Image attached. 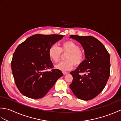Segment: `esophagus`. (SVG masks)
I'll return each mask as SVG.
<instances>
[{"instance_id": "obj_1", "label": "esophagus", "mask_w": 121, "mask_h": 121, "mask_svg": "<svg viewBox=\"0 0 121 121\" xmlns=\"http://www.w3.org/2000/svg\"><path fill=\"white\" fill-rule=\"evenodd\" d=\"M63 74H64V75H66V74H68V73L67 72H63Z\"/></svg>"}]
</instances>
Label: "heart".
Listing matches in <instances>:
<instances>
[{
    "instance_id": "1",
    "label": "heart",
    "mask_w": 121,
    "mask_h": 121,
    "mask_svg": "<svg viewBox=\"0 0 121 121\" xmlns=\"http://www.w3.org/2000/svg\"><path fill=\"white\" fill-rule=\"evenodd\" d=\"M62 53L66 54L65 62H61L56 65V68L62 71L71 70L75 65L79 66L83 63L85 55L83 50L79 49V46L71 40L65 41L61 43V47L53 44L50 47L48 51L49 58L53 62L57 63L60 60Z\"/></svg>"
}]
</instances>
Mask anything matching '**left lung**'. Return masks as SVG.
Wrapping results in <instances>:
<instances>
[{
	"label": "left lung",
	"instance_id": "left-lung-1",
	"mask_svg": "<svg viewBox=\"0 0 121 121\" xmlns=\"http://www.w3.org/2000/svg\"><path fill=\"white\" fill-rule=\"evenodd\" d=\"M83 47L86 59L75 71L70 87L78 98L89 100L98 96L106 85L110 76V56L104 45L91 36L71 35ZM83 73L82 75L81 73Z\"/></svg>",
	"mask_w": 121,
	"mask_h": 121
}]
</instances>
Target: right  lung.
Returning <instances> with one entry per match:
<instances>
[{
  "instance_id": "add662e5",
  "label": "right lung",
  "mask_w": 121,
  "mask_h": 121,
  "mask_svg": "<svg viewBox=\"0 0 121 121\" xmlns=\"http://www.w3.org/2000/svg\"><path fill=\"white\" fill-rule=\"evenodd\" d=\"M63 37L62 35L35 34L17 46L11 66L15 83L24 96L42 98L63 76L58 69L46 71L53 67L49 49Z\"/></svg>"
}]
</instances>
